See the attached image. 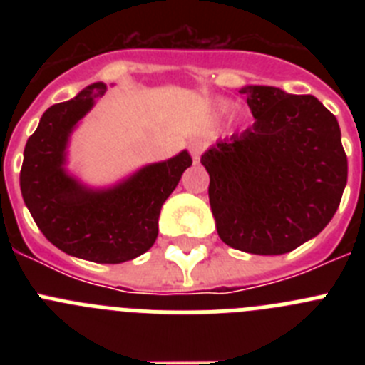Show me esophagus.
<instances>
[{
    "mask_svg": "<svg viewBox=\"0 0 365 365\" xmlns=\"http://www.w3.org/2000/svg\"><path fill=\"white\" fill-rule=\"evenodd\" d=\"M188 148H190V155H192L193 163H199L201 153L205 151V143H202V140H192Z\"/></svg>",
    "mask_w": 365,
    "mask_h": 365,
    "instance_id": "34e87169",
    "label": "esophagus"
}]
</instances>
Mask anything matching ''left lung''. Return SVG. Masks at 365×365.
<instances>
[{
  "label": "left lung",
  "instance_id": "1",
  "mask_svg": "<svg viewBox=\"0 0 365 365\" xmlns=\"http://www.w3.org/2000/svg\"><path fill=\"white\" fill-rule=\"evenodd\" d=\"M254 124L201 157L212 214L228 247L287 254L320 234L341 201L347 155L336 117L312 95L241 89Z\"/></svg>",
  "mask_w": 365,
  "mask_h": 365
}]
</instances>
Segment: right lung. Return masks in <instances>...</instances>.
Segmentation results:
<instances>
[{"instance_id": "1", "label": "right lung", "mask_w": 365, "mask_h": 365, "mask_svg": "<svg viewBox=\"0 0 365 365\" xmlns=\"http://www.w3.org/2000/svg\"><path fill=\"white\" fill-rule=\"evenodd\" d=\"M104 93V83H91L43 113L25 146L19 186L32 219L54 247L95 263H124L155 243L160 208L192 157L182 151L150 164L111 190L93 192L78 185L63 170L67 140Z\"/></svg>"}]
</instances>
